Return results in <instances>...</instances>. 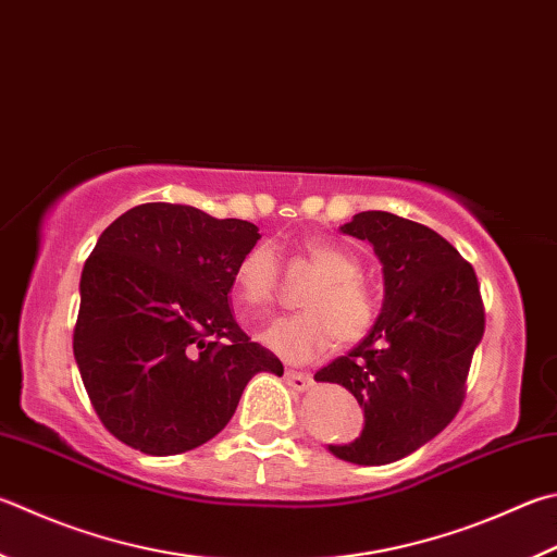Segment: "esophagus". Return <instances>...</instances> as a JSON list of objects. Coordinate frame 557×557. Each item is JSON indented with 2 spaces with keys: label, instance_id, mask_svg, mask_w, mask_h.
<instances>
[{
  "label": "esophagus",
  "instance_id": "34e87169",
  "mask_svg": "<svg viewBox=\"0 0 557 557\" xmlns=\"http://www.w3.org/2000/svg\"><path fill=\"white\" fill-rule=\"evenodd\" d=\"M285 380H287L289 387H295L299 392L313 387V380L309 375H305V372H297V370H287L285 372Z\"/></svg>",
  "mask_w": 557,
  "mask_h": 557
}]
</instances>
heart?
<instances>
[{"instance_id": "b5f03b06", "label": "heart", "mask_w": 557, "mask_h": 557, "mask_svg": "<svg viewBox=\"0 0 557 557\" xmlns=\"http://www.w3.org/2000/svg\"><path fill=\"white\" fill-rule=\"evenodd\" d=\"M305 260L317 272L299 297L305 311L272 321L262 331V343L289 360H309L329 350L333 338L341 346H356L377 321V299L360 277L356 252L333 240L311 238L301 246ZM236 297L250 311L272 305L280 285L275 250L268 244L250 248L234 272Z\"/></svg>"}]
</instances>
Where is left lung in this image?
I'll list each match as a JSON object with an SVG mask.
<instances>
[{"instance_id": "obj_1", "label": "left lung", "mask_w": 557, "mask_h": 557, "mask_svg": "<svg viewBox=\"0 0 557 557\" xmlns=\"http://www.w3.org/2000/svg\"><path fill=\"white\" fill-rule=\"evenodd\" d=\"M341 231L375 248L384 305L368 336L313 380L346 387L366 411L360 438L329 450L387 465L436 438L460 411L484 333L480 282L446 238L417 221L360 211Z\"/></svg>"}]
</instances>
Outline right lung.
I'll return each mask as SVG.
<instances>
[{
    "instance_id": "right-lung-1",
    "label": "right lung",
    "mask_w": 557,
    "mask_h": 557,
    "mask_svg": "<svg viewBox=\"0 0 557 557\" xmlns=\"http://www.w3.org/2000/svg\"><path fill=\"white\" fill-rule=\"evenodd\" d=\"M258 226L148 201L104 228L79 280L75 360L104 429L177 455L226 426L248 380L285 372L228 307Z\"/></svg>"
}]
</instances>
